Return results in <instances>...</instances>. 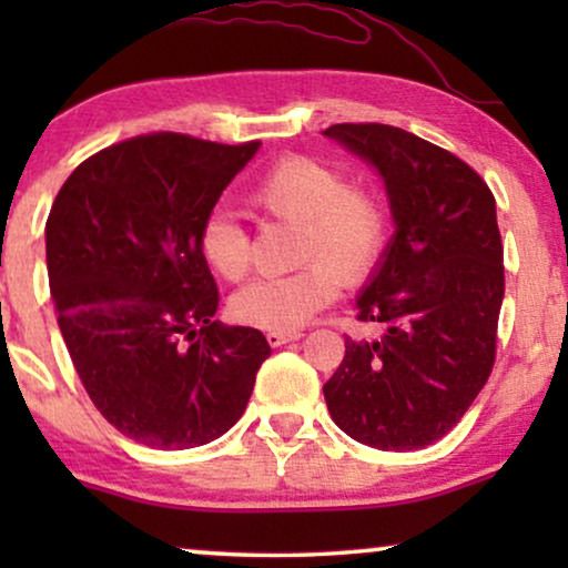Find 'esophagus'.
<instances>
[{"mask_svg": "<svg viewBox=\"0 0 568 568\" xmlns=\"http://www.w3.org/2000/svg\"><path fill=\"white\" fill-rule=\"evenodd\" d=\"M300 336H302L300 331H268L266 341L271 346H284V344H290V341H297Z\"/></svg>", "mask_w": 568, "mask_h": 568, "instance_id": "esophagus-1", "label": "esophagus"}]
</instances>
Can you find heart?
Segmentation results:
<instances>
[{
	"instance_id": "b5f03b06",
	"label": "heart",
	"mask_w": 568,
	"mask_h": 568,
	"mask_svg": "<svg viewBox=\"0 0 568 568\" xmlns=\"http://www.w3.org/2000/svg\"><path fill=\"white\" fill-rule=\"evenodd\" d=\"M251 204L271 220L297 224L300 271L258 278L230 302L235 321L263 331H294L338 297L341 282L375 274L390 243V214L367 185L310 154L276 160L251 189ZM199 253L224 282L251 271V240L227 209H214L199 230Z\"/></svg>"
}]
</instances>
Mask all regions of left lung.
<instances>
[{"instance_id": "1", "label": "left lung", "mask_w": 568, "mask_h": 568, "mask_svg": "<svg viewBox=\"0 0 568 568\" xmlns=\"http://www.w3.org/2000/svg\"><path fill=\"white\" fill-rule=\"evenodd\" d=\"M385 178L398 224L356 300L372 341L346 338L323 385L331 418L377 449L445 437L486 385L504 300V245L484 178L453 152L387 123L325 129Z\"/></svg>"}]
</instances>
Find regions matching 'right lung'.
Returning a JSON list of instances; mask_svg holds the SVG:
<instances>
[{"mask_svg": "<svg viewBox=\"0 0 568 568\" xmlns=\"http://www.w3.org/2000/svg\"><path fill=\"white\" fill-rule=\"evenodd\" d=\"M261 142L158 131L74 168L45 222L59 328L95 408L123 437L189 449L243 416L266 336L216 323L199 230Z\"/></svg>", "mask_w": 568, "mask_h": 568, "instance_id": "1", "label": "right lung"}]
</instances>
